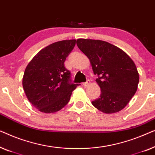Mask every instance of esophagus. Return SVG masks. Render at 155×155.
I'll list each match as a JSON object with an SVG mask.
<instances>
[{
  "mask_svg": "<svg viewBox=\"0 0 155 155\" xmlns=\"http://www.w3.org/2000/svg\"><path fill=\"white\" fill-rule=\"evenodd\" d=\"M90 84V80H87L86 82H84V83H83V86H88V84Z\"/></svg>",
  "mask_w": 155,
  "mask_h": 155,
  "instance_id": "1",
  "label": "esophagus"
}]
</instances>
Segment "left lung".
Segmentation results:
<instances>
[{
    "mask_svg": "<svg viewBox=\"0 0 155 155\" xmlns=\"http://www.w3.org/2000/svg\"><path fill=\"white\" fill-rule=\"evenodd\" d=\"M77 46L90 60L96 82L100 87L99 98L91 103L106 114L126 106L137 91L139 75L136 64L118 47L106 41L80 38Z\"/></svg>",
    "mask_w": 155,
    "mask_h": 155,
    "instance_id": "left-lung-1",
    "label": "left lung"
}]
</instances>
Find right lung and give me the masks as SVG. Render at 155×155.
Instances as JSON below:
<instances>
[{"label":"right lung","instance_id":"obj_1","mask_svg":"<svg viewBox=\"0 0 155 155\" xmlns=\"http://www.w3.org/2000/svg\"><path fill=\"white\" fill-rule=\"evenodd\" d=\"M76 44V40L53 43L39 51L24 74L22 85L28 100L44 113H53L68 103L72 91L79 86L71 79L64 62Z\"/></svg>","mask_w":155,"mask_h":155}]
</instances>
